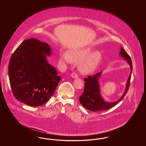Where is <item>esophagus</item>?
Listing matches in <instances>:
<instances>
[{"label": "esophagus", "instance_id": "1", "mask_svg": "<svg viewBox=\"0 0 146 146\" xmlns=\"http://www.w3.org/2000/svg\"><path fill=\"white\" fill-rule=\"evenodd\" d=\"M70 76H72V78H78V75L76 74V73H72L70 74Z\"/></svg>", "mask_w": 146, "mask_h": 146}]
</instances>
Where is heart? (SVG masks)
<instances>
[{
    "mask_svg": "<svg viewBox=\"0 0 146 146\" xmlns=\"http://www.w3.org/2000/svg\"><path fill=\"white\" fill-rule=\"evenodd\" d=\"M92 51L93 49L90 47L74 49L70 51L69 54H61L60 60L62 63L67 64L80 62L79 70L83 73H90L96 68L102 57L99 51Z\"/></svg>",
    "mask_w": 146,
    "mask_h": 146,
    "instance_id": "heart-1",
    "label": "heart"
}]
</instances>
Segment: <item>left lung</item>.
I'll return each mask as SVG.
<instances>
[{
	"mask_svg": "<svg viewBox=\"0 0 146 146\" xmlns=\"http://www.w3.org/2000/svg\"><path fill=\"white\" fill-rule=\"evenodd\" d=\"M120 55L124 57L130 65L131 72L129 77L127 80L125 90L121 96L117 101L113 102H108L104 101L101 96L98 78L101 76L102 72L97 73L94 76H89L84 78L85 86L83 94L79 97V101L84 108L91 111H97L109 110L120 102L125 96L129 89L131 76L132 73V66L131 59L122 47H121Z\"/></svg>",
	"mask_w": 146,
	"mask_h": 146,
	"instance_id": "obj_1",
	"label": "left lung"
}]
</instances>
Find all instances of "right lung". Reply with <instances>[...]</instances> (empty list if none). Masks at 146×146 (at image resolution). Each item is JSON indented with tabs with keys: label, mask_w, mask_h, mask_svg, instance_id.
Segmentation results:
<instances>
[{
	"label": "right lung",
	"mask_w": 146,
	"mask_h": 146,
	"mask_svg": "<svg viewBox=\"0 0 146 146\" xmlns=\"http://www.w3.org/2000/svg\"><path fill=\"white\" fill-rule=\"evenodd\" d=\"M49 44L36 39H28L14 51L9 64V76L15 97L32 107L48 102L61 77L49 64Z\"/></svg>",
	"instance_id": "add662e5"
}]
</instances>
